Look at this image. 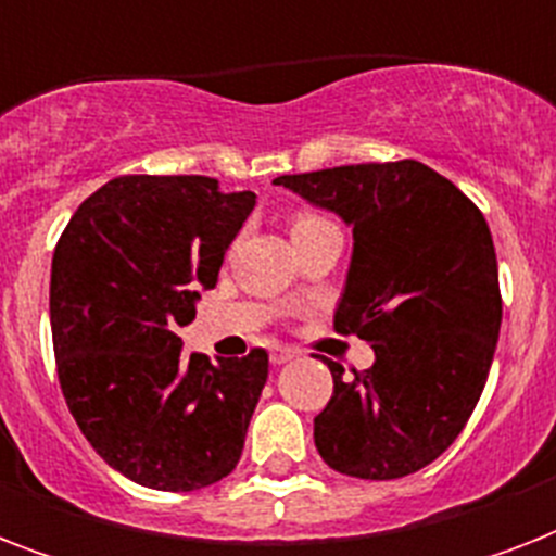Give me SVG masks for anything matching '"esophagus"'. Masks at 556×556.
<instances>
[{"mask_svg":"<svg viewBox=\"0 0 556 556\" xmlns=\"http://www.w3.org/2000/svg\"><path fill=\"white\" fill-rule=\"evenodd\" d=\"M296 357V349H288V346H274L270 349V364H288V361H294Z\"/></svg>","mask_w":556,"mask_h":556,"instance_id":"esophagus-1","label":"esophagus"}]
</instances>
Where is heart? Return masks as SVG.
<instances>
[{"instance_id":"heart-1","label":"heart","mask_w":556,"mask_h":556,"mask_svg":"<svg viewBox=\"0 0 556 556\" xmlns=\"http://www.w3.org/2000/svg\"><path fill=\"white\" fill-rule=\"evenodd\" d=\"M320 222H326V218H323L320 213H308V210H303V213H296L294 222H291V233H296V230H303V227L320 225Z\"/></svg>"}]
</instances>
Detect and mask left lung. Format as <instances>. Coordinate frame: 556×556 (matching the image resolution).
Here are the masks:
<instances>
[{"label":"left lung","mask_w":556,"mask_h":556,"mask_svg":"<svg viewBox=\"0 0 556 556\" xmlns=\"http://www.w3.org/2000/svg\"><path fill=\"white\" fill-rule=\"evenodd\" d=\"M274 185L352 225L334 331L375 349V364L352 380L326 361L334 392L314 418L317 453L355 479L421 470L465 430L500 340V270L482 210L413 159L279 176Z\"/></svg>","instance_id":"left-lung-1"}]
</instances>
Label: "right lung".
<instances>
[{
	"mask_svg": "<svg viewBox=\"0 0 556 556\" xmlns=\"http://www.w3.org/2000/svg\"><path fill=\"white\" fill-rule=\"evenodd\" d=\"M251 190L207 176H121L83 201L51 262V338L74 421L98 456L152 491L225 479L268 380V352L185 355Z\"/></svg>",
	"mask_w": 556,
	"mask_h": 556,
	"instance_id": "1",
	"label": "right lung"
}]
</instances>
